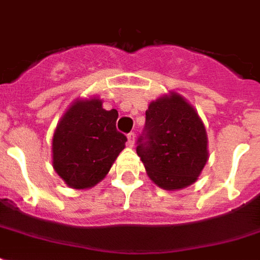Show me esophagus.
Segmentation results:
<instances>
[{"mask_svg":"<svg viewBox=\"0 0 260 260\" xmlns=\"http://www.w3.org/2000/svg\"><path fill=\"white\" fill-rule=\"evenodd\" d=\"M126 138H128V146L134 147L135 146V134L134 132H131V134L126 135Z\"/></svg>","mask_w":260,"mask_h":260,"instance_id":"esophagus-1","label":"esophagus"}]
</instances>
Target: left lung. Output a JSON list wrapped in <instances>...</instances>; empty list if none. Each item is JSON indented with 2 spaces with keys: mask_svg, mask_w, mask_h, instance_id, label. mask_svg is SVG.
<instances>
[{
  "mask_svg": "<svg viewBox=\"0 0 260 260\" xmlns=\"http://www.w3.org/2000/svg\"><path fill=\"white\" fill-rule=\"evenodd\" d=\"M136 152L155 185L183 189L197 181L209 158L204 122L182 95H163L146 110Z\"/></svg>",
  "mask_w": 260,
  "mask_h": 260,
  "instance_id": "left-lung-1",
  "label": "left lung"
}]
</instances>
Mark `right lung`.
I'll use <instances>...</instances> for the list:
<instances>
[{
	"label": "right lung",
	"mask_w": 260,
	"mask_h": 260,
	"mask_svg": "<svg viewBox=\"0 0 260 260\" xmlns=\"http://www.w3.org/2000/svg\"><path fill=\"white\" fill-rule=\"evenodd\" d=\"M117 117L98 97L77 100L63 114L52 138V166L67 186L89 189L109 173L126 142Z\"/></svg>",
	"instance_id": "right-lung-1"
}]
</instances>
